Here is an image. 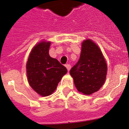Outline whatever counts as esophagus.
Wrapping results in <instances>:
<instances>
[{
  "mask_svg": "<svg viewBox=\"0 0 129 129\" xmlns=\"http://www.w3.org/2000/svg\"><path fill=\"white\" fill-rule=\"evenodd\" d=\"M66 68L68 69V71H69V70H70V69H71V65H69V64H66Z\"/></svg>",
  "mask_w": 129,
  "mask_h": 129,
  "instance_id": "1",
  "label": "esophagus"
}]
</instances>
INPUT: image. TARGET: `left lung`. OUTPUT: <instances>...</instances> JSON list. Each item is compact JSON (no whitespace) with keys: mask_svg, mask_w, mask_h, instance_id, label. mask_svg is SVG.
<instances>
[{"mask_svg":"<svg viewBox=\"0 0 129 129\" xmlns=\"http://www.w3.org/2000/svg\"><path fill=\"white\" fill-rule=\"evenodd\" d=\"M107 64L100 48L90 39L82 43L80 58L70 70L75 86L79 92L91 95L105 84Z\"/></svg>","mask_w":129,"mask_h":129,"instance_id":"obj_1","label":"left lung"}]
</instances>
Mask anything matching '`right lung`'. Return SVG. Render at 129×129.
Masks as SVG:
<instances>
[{
  "label": "right lung",
  "instance_id": "obj_1",
  "mask_svg": "<svg viewBox=\"0 0 129 129\" xmlns=\"http://www.w3.org/2000/svg\"><path fill=\"white\" fill-rule=\"evenodd\" d=\"M51 43L50 41H41L36 45L26 63L29 85L42 97L50 95L55 91L62 77L68 72L65 66L49 55Z\"/></svg>",
  "mask_w": 129,
  "mask_h": 129
}]
</instances>
